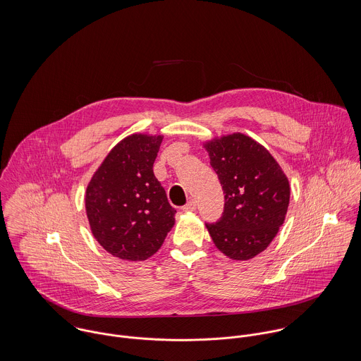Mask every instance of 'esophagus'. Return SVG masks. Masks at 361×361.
<instances>
[{"mask_svg": "<svg viewBox=\"0 0 361 361\" xmlns=\"http://www.w3.org/2000/svg\"><path fill=\"white\" fill-rule=\"evenodd\" d=\"M182 209H183V211H195V209H196V202L189 200L185 206L182 207Z\"/></svg>", "mask_w": 361, "mask_h": 361, "instance_id": "esophagus-1", "label": "esophagus"}]
</instances>
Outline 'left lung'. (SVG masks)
Segmentation results:
<instances>
[{
	"instance_id": "left-lung-1",
	"label": "left lung",
	"mask_w": 361,
	"mask_h": 361,
	"mask_svg": "<svg viewBox=\"0 0 361 361\" xmlns=\"http://www.w3.org/2000/svg\"><path fill=\"white\" fill-rule=\"evenodd\" d=\"M224 190V212L207 222L219 252L233 259L257 256L272 242L289 206V182L278 162L253 139L235 133L206 145Z\"/></svg>"
}]
</instances>
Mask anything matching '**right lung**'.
Returning <instances> with one entry per match:
<instances>
[{
	"mask_svg": "<svg viewBox=\"0 0 361 361\" xmlns=\"http://www.w3.org/2000/svg\"><path fill=\"white\" fill-rule=\"evenodd\" d=\"M162 136L132 135L105 157L86 190L92 232L115 257H152L175 224L176 209L154 176Z\"/></svg>",
	"mask_w": 361,
	"mask_h": 361,
	"instance_id": "1",
	"label": "right lung"
}]
</instances>
